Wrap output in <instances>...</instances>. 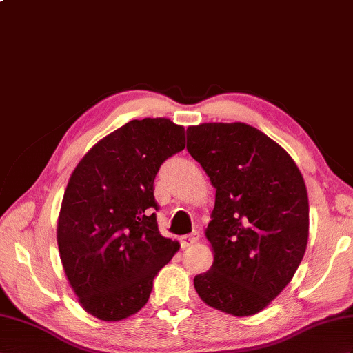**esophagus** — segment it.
Wrapping results in <instances>:
<instances>
[{
  "instance_id": "obj_1",
  "label": "esophagus",
  "mask_w": 353,
  "mask_h": 353,
  "mask_svg": "<svg viewBox=\"0 0 353 353\" xmlns=\"http://www.w3.org/2000/svg\"><path fill=\"white\" fill-rule=\"evenodd\" d=\"M197 241H199V234H197V232H192V234L181 236V247H188L192 244H196Z\"/></svg>"
}]
</instances>
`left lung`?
I'll return each instance as SVG.
<instances>
[{
  "label": "left lung",
  "instance_id": "1",
  "mask_svg": "<svg viewBox=\"0 0 353 353\" xmlns=\"http://www.w3.org/2000/svg\"><path fill=\"white\" fill-rule=\"evenodd\" d=\"M187 151L216 188L205 232L214 262L194 277V289L223 313H259L289 285L305 253L303 175L277 142L244 123L188 127Z\"/></svg>",
  "mask_w": 353,
  "mask_h": 353
}]
</instances>
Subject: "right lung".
Returning a JSON list of instances; mask_svg holds the SVG:
<instances>
[{
    "label": "right lung",
    "mask_w": 353,
    "mask_h": 353,
    "mask_svg": "<svg viewBox=\"0 0 353 353\" xmlns=\"http://www.w3.org/2000/svg\"><path fill=\"white\" fill-rule=\"evenodd\" d=\"M184 148L183 125L133 119L94 145L68 179L57 226L59 257L81 305L100 321L139 312L179 248L159 232L154 179Z\"/></svg>",
    "instance_id": "obj_1"
}]
</instances>
